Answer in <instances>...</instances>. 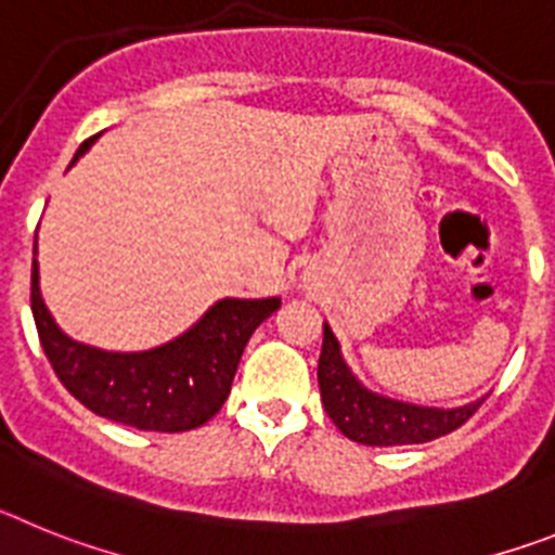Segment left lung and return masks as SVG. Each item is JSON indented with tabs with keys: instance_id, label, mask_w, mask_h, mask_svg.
Returning <instances> with one entry per match:
<instances>
[{
	"instance_id": "1",
	"label": "left lung",
	"mask_w": 555,
	"mask_h": 555,
	"mask_svg": "<svg viewBox=\"0 0 555 555\" xmlns=\"http://www.w3.org/2000/svg\"><path fill=\"white\" fill-rule=\"evenodd\" d=\"M318 385H321V402L332 422L337 424V430L351 441L369 447L424 444V441L457 430L483 404V399H478L455 411H441V408H418V404L397 402V399L365 391L363 385L351 377L349 365L340 358V346L326 324L324 346L318 358Z\"/></svg>"
}]
</instances>
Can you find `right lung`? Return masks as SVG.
I'll list each match as a JSON object with an SVG mask.
<instances>
[{"mask_svg": "<svg viewBox=\"0 0 555 555\" xmlns=\"http://www.w3.org/2000/svg\"><path fill=\"white\" fill-rule=\"evenodd\" d=\"M91 142L86 139L72 162ZM279 305L282 298H223L172 344L137 354L100 351L55 326L38 291L33 245L30 307L38 340L57 379L91 413L137 430L184 433L209 422L229 397L248 337Z\"/></svg>", "mask_w": 555, "mask_h": 555, "instance_id": "1", "label": "right lung"}]
</instances>
